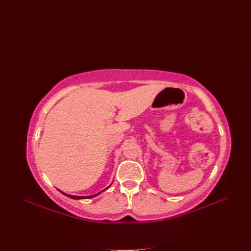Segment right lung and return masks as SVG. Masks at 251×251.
<instances>
[{"instance_id": "obj_1", "label": "right lung", "mask_w": 251, "mask_h": 251, "mask_svg": "<svg viewBox=\"0 0 251 251\" xmlns=\"http://www.w3.org/2000/svg\"><path fill=\"white\" fill-rule=\"evenodd\" d=\"M105 189H108V188H105ZM104 189V190H105ZM104 190H102V191H104ZM62 192V191H61ZM64 195H66V196H68V197H70V199H73V200H85V199H91V197H94V196H97L98 194H100V193H98V194H95V195H90V196H74V195H70V194H66V193H64V192H62Z\"/></svg>"}]
</instances>
